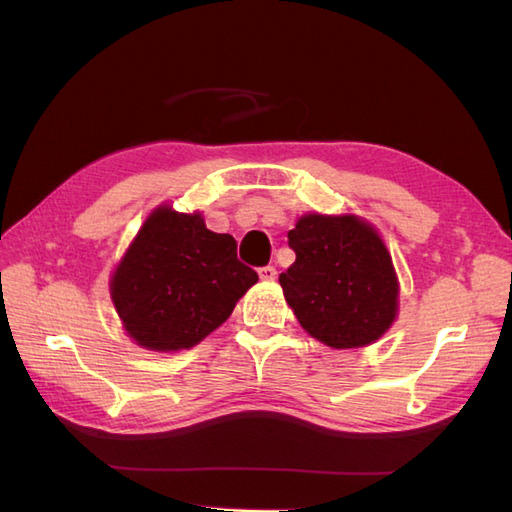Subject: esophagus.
I'll use <instances>...</instances> for the list:
<instances>
[{
    "instance_id": "esophagus-1",
    "label": "esophagus",
    "mask_w": 512,
    "mask_h": 512,
    "mask_svg": "<svg viewBox=\"0 0 512 512\" xmlns=\"http://www.w3.org/2000/svg\"><path fill=\"white\" fill-rule=\"evenodd\" d=\"M259 277H262L264 281H275V279H277V270H275V266H264V268H259Z\"/></svg>"
}]
</instances>
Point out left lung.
I'll return each mask as SVG.
<instances>
[{
	"mask_svg": "<svg viewBox=\"0 0 512 512\" xmlns=\"http://www.w3.org/2000/svg\"><path fill=\"white\" fill-rule=\"evenodd\" d=\"M295 264L279 275L288 306L312 339L334 350L376 343L398 317V277L363 217L301 215L288 233Z\"/></svg>",
	"mask_w": 512,
	"mask_h": 512,
	"instance_id": "left-lung-1",
	"label": "left lung"
}]
</instances>
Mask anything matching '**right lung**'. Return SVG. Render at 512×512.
Wrapping results in <instances>:
<instances>
[{
    "instance_id": "right-lung-1",
    "label": "right lung",
    "mask_w": 512,
    "mask_h": 512,
    "mask_svg": "<svg viewBox=\"0 0 512 512\" xmlns=\"http://www.w3.org/2000/svg\"><path fill=\"white\" fill-rule=\"evenodd\" d=\"M255 284L257 273L237 259L233 235L209 231L200 211L162 204L114 268L110 295L136 345L178 352L220 328Z\"/></svg>"
}]
</instances>
